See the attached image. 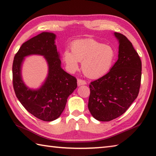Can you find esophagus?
<instances>
[{
  "label": "esophagus",
  "instance_id": "esophagus-1",
  "mask_svg": "<svg viewBox=\"0 0 156 156\" xmlns=\"http://www.w3.org/2000/svg\"><path fill=\"white\" fill-rule=\"evenodd\" d=\"M87 84V82L82 80V79H78V86H81V85H84Z\"/></svg>",
  "mask_w": 156,
  "mask_h": 156
}]
</instances>
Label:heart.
Returning a JSON list of instances; mask_svg holds the SVG:
<instances>
[{
    "label": "heart",
    "instance_id": "1",
    "mask_svg": "<svg viewBox=\"0 0 156 156\" xmlns=\"http://www.w3.org/2000/svg\"><path fill=\"white\" fill-rule=\"evenodd\" d=\"M71 49L72 52L66 50L63 53V60L67 68L70 72H74L78 68V62H82V72L90 78L106 74L115 59V51L112 46L91 38L74 41Z\"/></svg>",
    "mask_w": 156,
    "mask_h": 156
}]
</instances>
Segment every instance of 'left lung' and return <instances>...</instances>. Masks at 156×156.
<instances>
[{"mask_svg": "<svg viewBox=\"0 0 156 156\" xmlns=\"http://www.w3.org/2000/svg\"><path fill=\"white\" fill-rule=\"evenodd\" d=\"M119 41L118 59L108 74L90 82L88 108L96 120L111 121L122 115L138 96L141 61L124 35L115 32Z\"/></svg>", "mask_w": 156, "mask_h": 156, "instance_id": "obj_1", "label": "left lung"}]
</instances>
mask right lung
Wrapping results in <instances>:
<instances>
[{
    "instance_id": "obj_1",
    "label": "right lung",
    "mask_w": 156,
    "mask_h": 156,
    "mask_svg": "<svg viewBox=\"0 0 156 156\" xmlns=\"http://www.w3.org/2000/svg\"><path fill=\"white\" fill-rule=\"evenodd\" d=\"M56 35L42 32L21 46L13 63L15 93L26 110L40 120L51 122L59 118L65 109L67 99L77 87L76 78L61 67L59 52L55 44ZM30 54L44 56L49 66L44 84L36 90H30L21 78L24 57Z\"/></svg>"
}]
</instances>
